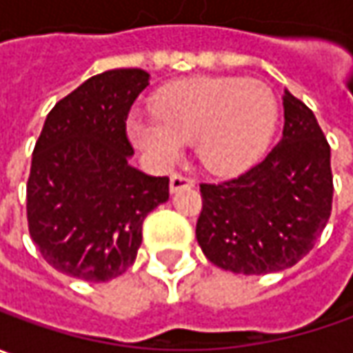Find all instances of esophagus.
<instances>
[{"label":"esophagus","mask_w":353,"mask_h":353,"mask_svg":"<svg viewBox=\"0 0 353 353\" xmlns=\"http://www.w3.org/2000/svg\"><path fill=\"white\" fill-rule=\"evenodd\" d=\"M195 185V181L188 176H181V174H174V176L170 177V191L172 193H176L179 189L183 188H193Z\"/></svg>","instance_id":"34e87169"}]
</instances>
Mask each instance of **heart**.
Instances as JSON below:
<instances>
[{
  "mask_svg": "<svg viewBox=\"0 0 353 353\" xmlns=\"http://www.w3.org/2000/svg\"><path fill=\"white\" fill-rule=\"evenodd\" d=\"M277 125V101L256 79L177 81L156 99V113L128 117V137L158 168H172L195 140L201 165L214 176H238L265 152Z\"/></svg>",
  "mask_w": 353,
  "mask_h": 353,
  "instance_id": "1",
  "label": "heart"
}]
</instances>
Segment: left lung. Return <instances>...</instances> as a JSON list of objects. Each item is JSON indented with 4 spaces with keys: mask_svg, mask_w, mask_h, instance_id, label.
<instances>
[{
    "mask_svg": "<svg viewBox=\"0 0 353 353\" xmlns=\"http://www.w3.org/2000/svg\"><path fill=\"white\" fill-rule=\"evenodd\" d=\"M283 137L260 164L201 183L195 236L214 265L244 275L281 272L309 254L330 219V146L316 117L283 93Z\"/></svg>",
    "mask_w": 353,
    "mask_h": 353,
    "instance_id": "left-lung-1",
    "label": "left lung"
}]
</instances>
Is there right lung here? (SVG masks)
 Returning a JSON list of instances; mask_svg holds the SVG:
<instances>
[{
  "label": "right lung",
  "instance_id": "add662e5",
  "mask_svg": "<svg viewBox=\"0 0 353 353\" xmlns=\"http://www.w3.org/2000/svg\"><path fill=\"white\" fill-rule=\"evenodd\" d=\"M150 74L119 68L60 99L34 144L27 221L44 260L62 274L101 283L137 260L142 223L170 197V179L130 165L127 117Z\"/></svg>",
  "mask_w": 353,
  "mask_h": 353
}]
</instances>
